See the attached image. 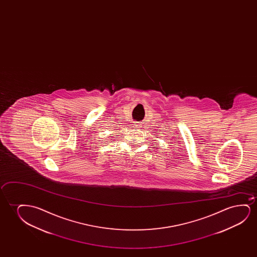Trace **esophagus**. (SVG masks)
<instances>
[{"label":"esophagus","instance_id":"esophagus-1","mask_svg":"<svg viewBox=\"0 0 257 257\" xmlns=\"http://www.w3.org/2000/svg\"><path fill=\"white\" fill-rule=\"evenodd\" d=\"M134 125H135V127H137V128H140V126H141V125H140V123H135V124H134Z\"/></svg>","mask_w":257,"mask_h":257}]
</instances>
